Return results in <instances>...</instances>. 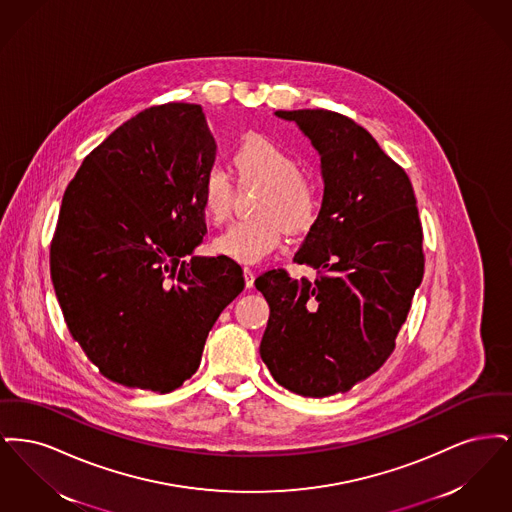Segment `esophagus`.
Returning <instances> with one entry per match:
<instances>
[{
	"instance_id": "34e87169",
	"label": "esophagus",
	"mask_w": 512,
	"mask_h": 512,
	"mask_svg": "<svg viewBox=\"0 0 512 512\" xmlns=\"http://www.w3.org/2000/svg\"><path fill=\"white\" fill-rule=\"evenodd\" d=\"M244 278H245V286L247 288H253V282H255V274H253V270L249 267H244Z\"/></svg>"
}]
</instances>
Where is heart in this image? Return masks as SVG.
Wrapping results in <instances>:
<instances>
[{
    "label": "heart",
    "mask_w": 512,
    "mask_h": 512,
    "mask_svg": "<svg viewBox=\"0 0 512 512\" xmlns=\"http://www.w3.org/2000/svg\"><path fill=\"white\" fill-rule=\"evenodd\" d=\"M230 169L240 188H259L253 205L257 219L232 224L215 240V251L238 263H257L282 242L284 230L303 234L320 213L317 180L301 171L299 159L286 147L251 136L234 149ZM199 203L205 219L220 226L230 217L234 186L226 174L209 172L201 184Z\"/></svg>",
    "instance_id": "obj_1"
}]
</instances>
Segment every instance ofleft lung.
Returning a JSON list of instances; mask_svg holds the SVG:
<instances>
[{"label": "left lung", "instance_id": "left-lung-1", "mask_svg": "<svg viewBox=\"0 0 512 512\" xmlns=\"http://www.w3.org/2000/svg\"><path fill=\"white\" fill-rule=\"evenodd\" d=\"M317 147L324 199L293 261L317 278L270 268L255 280L270 317L261 359L303 397L351 390L388 361L424 276L413 184L361 124L326 109L276 111Z\"/></svg>", "mask_w": 512, "mask_h": 512}]
</instances>
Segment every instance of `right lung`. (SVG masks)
I'll list each match as a JSON object with an SVG mask.
<instances>
[{"label":"right lung","mask_w":512,"mask_h":512,"mask_svg":"<svg viewBox=\"0 0 512 512\" xmlns=\"http://www.w3.org/2000/svg\"><path fill=\"white\" fill-rule=\"evenodd\" d=\"M215 155L201 105H153L90 151L65 190L51 282L73 340L115 384L180 388L244 290L230 257L186 259L207 234L199 192Z\"/></svg>","instance_id":"right-lung-1"}]
</instances>
